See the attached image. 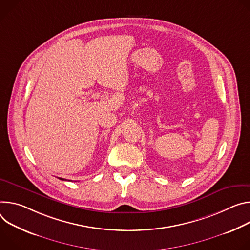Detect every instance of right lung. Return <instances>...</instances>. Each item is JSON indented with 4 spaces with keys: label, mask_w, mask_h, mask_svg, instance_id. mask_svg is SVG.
<instances>
[{
    "label": "right lung",
    "mask_w": 250,
    "mask_h": 250,
    "mask_svg": "<svg viewBox=\"0 0 250 250\" xmlns=\"http://www.w3.org/2000/svg\"><path fill=\"white\" fill-rule=\"evenodd\" d=\"M60 180H62V181H64V179H62V178H59Z\"/></svg>",
    "instance_id": "right-lung-1"
}]
</instances>
